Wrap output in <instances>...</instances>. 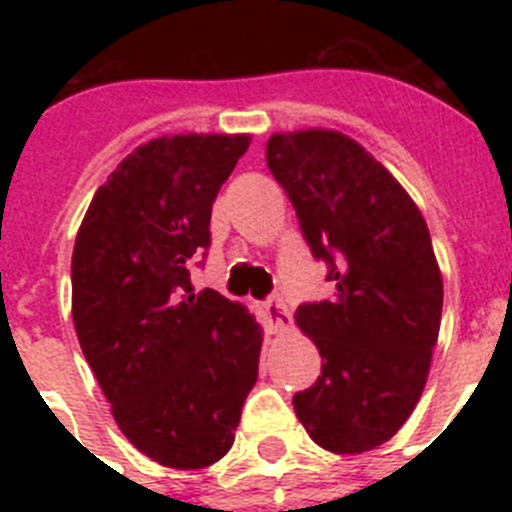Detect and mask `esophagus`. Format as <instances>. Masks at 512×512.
Segmentation results:
<instances>
[{"mask_svg": "<svg viewBox=\"0 0 512 512\" xmlns=\"http://www.w3.org/2000/svg\"><path fill=\"white\" fill-rule=\"evenodd\" d=\"M264 318L269 323L271 333H287V330H292V315H289L287 305L279 297L264 302Z\"/></svg>", "mask_w": 512, "mask_h": 512, "instance_id": "1", "label": "esophagus"}]
</instances>
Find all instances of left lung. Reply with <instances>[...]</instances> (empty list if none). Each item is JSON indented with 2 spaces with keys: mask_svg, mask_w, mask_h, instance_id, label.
<instances>
[{
  "mask_svg": "<svg viewBox=\"0 0 512 512\" xmlns=\"http://www.w3.org/2000/svg\"><path fill=\"white\" fill-rule=\"evenodd\" d=\"M266 164L336 284L295 312L323 359L295 413L325 451L364 454L400 431L428 379L443 307L431 233L405 187L338 130L274 133Z\"/></svg>",
  "mask_w": 512,
  "mask_h": 512,
  "instance_id": "obj_1",
  "label": "left lung"
}]
</instances>
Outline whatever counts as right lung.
<instances>
[{
    "instance_id": "1",
    "label": "right lung",
    "mask_w": 512,
    "mask_h": 512,
    "mask_svg": "<svg viewBox=\"0 0 512 512\" xmlns=\"http://www.w3.org/2000/svg\"><path fill=\"white\" fill-rule=\"evenodd\" d=\"M246 133H187L135 148L92 197L71 256V315L115 423L148 459L205 469L233 446L264 330L189 266L210 246L217 192Z\"/></svg>"
}]
</instances>
